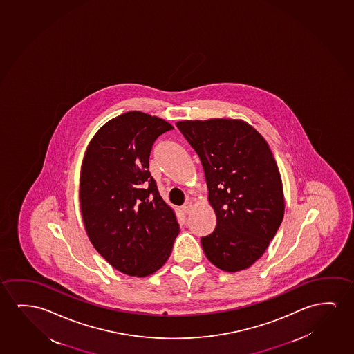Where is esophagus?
Returning a JSON list of instances; mask_svg holds the SVG:
<instances>
[{
    "mask_svg": "<svg viewBox=\"0 0 354 354\" xmlns=\"http://www.w3.org/2000/svg\"><path fill=\"white\" fill-rule=\"evenodd\" d=\"M192 209H193V204H192V203H187V204L182 206V211H183V214H190V211H192Z\"/></svg>",
    "mask_w": 354,
    "mask_h": 354,
    "instance_id": "1",
    "label": "esophagus"
}]
</instances>
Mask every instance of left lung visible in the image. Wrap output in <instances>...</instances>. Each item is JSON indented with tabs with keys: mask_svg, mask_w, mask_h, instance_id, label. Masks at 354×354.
<instances>
[{
	"mask_svg": "<svg viewBox=\"0 0 354 354\" xmlns=\"http://www.w3.org/2000/svg\"><path fill=\"white\" fill-rule=\"evenodd\" d=\"M199 155L216 228L201 238L211 263L225 272L249 268L268 248L284 216L279 169L263 137L241 120L180 121Z\"/></svg>",
	"mask_w": 354,
	"mask_h": 354,
	"instance_id": "8db88e82",
	"label": "left lung"
}]
</instances>
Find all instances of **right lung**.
Instances as JSON below:
<instances>
[{
  "mask_svg": "<svg viewBox=\"0 0 354 354\" xmlns=\"http://www.w3.org/2000/svg\"><path fill=\"white\" fill-rule=\"evenodd\" d=\"M174 127L140 111L120 115L86 150L81 212L95 249L121 273L147 277L169 259L180 232L149 172L155 140Z\"/></svg>",
  "mask_w": 354,
  "mask_h": 354,
  "instance_id": "right-lung-1",
  "label": "right lung"
}]
</instances>
